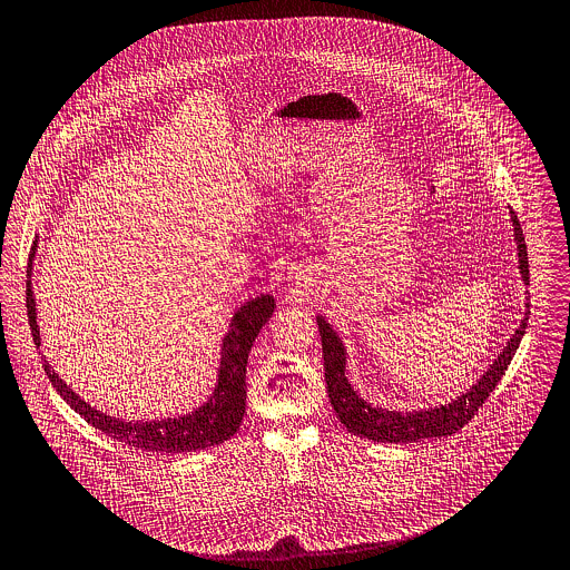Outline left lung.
I'll list each match as a JSON object with an SVG mask.
<instances>
[{
	"mask_svg": "<svg viewBox=\"0 0 570 570\" xmlns=\"http://www.w3.org/2000/svg\"><path fill=\"white\" fill-rule=\"evenodd\" d=\"M511 219L515 226V242H518V255H520V273L522 279L529 284L531 273H529V253H527V242L524 233L520 226L518 215L511 210ZM529 308V304H527ZM527 322H529V311L527 317L522 320L520 328L511 337L509 346L498 355V360L491 364V368L482 375V380L466 393H462L458 400L444 406L435 409H424V411H413V413H400V411H386V409H375L368 402H364L353 386L348 384L344 368H346V351L342 346V340L337 333L331 328V324L324 317H317L320 335H322V353H324V375H326V389H328V400L333 411L337 413L340 422L360 438L373 440V442H389V444H409V442H420V440H431V438H449L458 431H462L473 415L480 411V406L487 402V397L493 393L502 375L507 373L515 351L520 348V342L527 333Z\"/></svg>",
	"mask_w": 570,
	"mask_h": 570,
	"instance_id": "obj_1",
	"label": "left lung"
}]
</instances>
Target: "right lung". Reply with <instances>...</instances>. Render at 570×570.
<instances>
[{"label":"right lung","mask_w":570,"mask_h":570,"mask_svg":"<svg viewBox=\"0 0 570 570\" xmlns=\"http://www.w3.org/2000/svg\"><path fill=\"white\" fill-rule=\"evenodd\" d=\"M37 250V239L30 246V264L26 271V308H28V324L35 340V346L41 344L39 328H37V313H35V297L30 288V268L32 257ZM275 311V299L271 295L255 297L246 302L230 322L228 333L224 335L222 346V364L217 375V386L210 400L181 417H166L155 422H124L119 417H108L97 409H90L77 393H72L66 382L48 366L43 360V371L55 386V391L79 413L88 424L97 431L106 433L108 438L132 446L135 451L161 453V455H179L193 453L202 449L217 446L230 440L244 420L246 413V364L250 346L259 333V328L271 320Z\"/></svg>","instance_id":"obj_1"}]
</instances>
